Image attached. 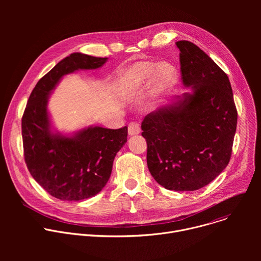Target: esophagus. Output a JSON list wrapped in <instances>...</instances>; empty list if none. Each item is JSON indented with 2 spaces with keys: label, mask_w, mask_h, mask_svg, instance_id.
<instances>
[{
  "label": "esophagus",
  "mask_w": 261,
  "mask_h": 261,
  "mask_svg": "<svg viewBox=\"0 0 261 261\" xmlns=\"http://www.w3.org/2000/svg\"><path fill=\"white\" fill-rule=\"evenodd\" d=\"M128 133L129 135L133 136V135H137L140 133V126L138 123L136 122H132L129 124L128 126Z\"/></svg>",
  "instance_id": "esophagus-1"
}]
</instances>
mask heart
<instances>
[{
    "label": "heart",
    "mask_w": 261,
    "mask_h": 261,
    "mask_svg": "<svg viewBox=\"0 0 261 261\" xmlns=\"http://www.w3.org/2000/svg\"><path fill=\"white\" fill-rule=\"evenodd\" d=\"M176 80L177 71L172 64L139 61L120 73L118 89L122 96L132 97L150 88L153 98L159 100L172 90Z\"/></svg>",
    "instance_id": "b5f03b06"
}]
</instances>
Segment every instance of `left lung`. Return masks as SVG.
<instances>
[{"label": "left lung", "instance_id": "1", "mask_svg": "<svg viewBox=\"0 0 261 261\" xmlns=\"http://www.w3.org/2000/svg\"><path fill=\"white\" fill-rule=\"evenodd\" d=\"M175 45L182 85L190 91L148 114L141 135L155 180L168 190L195 191L228 165L238 111L226 73L194 43Z\"/></svg>", "mask_w": 261, "mask_h": 261}]
</instances>
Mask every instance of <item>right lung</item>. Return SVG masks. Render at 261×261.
Here are the masks:
<instances>
[{
	"label": "right lung",
	"instance_id": "right-lung-1",
	"mask_svg": "<svg viewBox=\"0 0 261 261\" xmlns=\"http://www.w3.org/2000/svg\"><path fill=\"white\" fill-rule=\"evenodd\" d=\"M107 58L81 53L59 62L37 83L21 120L24 161L34 179L51 196L79 201L98 194L108 181L117 153L127 142L128 128L89 126L71 135L53 130L48 99L64 75L98 69Z\"/></svg>",
	"mask_w": 261,
	"mask_h": 261
}]
</instances>
